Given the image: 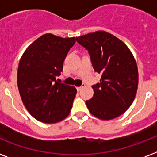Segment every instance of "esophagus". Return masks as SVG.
Returning <instances> with one entry per match:
<instances>
[{"mask_svg": "<svg viewBox=\"0 0 157 157\" xmlns=\"http://www.w3.org/2000/svg\"><path fill=\"white\" fill-rule=\"evenodd\" d=\"M85 86H86V85H85V84H83V85H82V86H81L76 87V90H78V91H81V90H82V89H83L84 87H85Z\"/></svg>", "mask_w": 157, "mask_h": 157, "instance_id": "1", "label": "esophagus"}]
</instances>
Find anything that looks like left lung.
<instances>
[{
	"label": "left lung",
	"instance_id": "obj_1",
	"mask_svg": "<svg viewBox=\"0 0 157 157\" xmlns=\"http://www.w3.org/2000/svg\"><path fill=\"white\" fill-rule=\"evenodd\" d=\"M76 39L88 50L94 71L102 75L100 82L93 86V98L86 102L89 111L101 120L119 117L137 93L139 72L133 54L124 43L103 31Z\"/></svg>",
	"mask_w": 157,
	"mask_h": 157
}]
</instances>
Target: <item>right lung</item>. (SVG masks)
Masks as SVG:
<instances>
[{"mask_svg":"<svg viewBox=\"0 0 157 157\" xmlns=\"http://www.w3.org/2000/svg\"><path fill=\"white\" fill-rule=\"evenodd\" d=\"M75 42L76 37L45 34L28 46L19 61L18 91L28 112L39 121L53 124L70 113L76 90L58 82L56 77Z\"/></svg>","mask_w":157,"mask_h":157,"instance_id":"right-lung-1","label":"right lung"}]
</instances>
